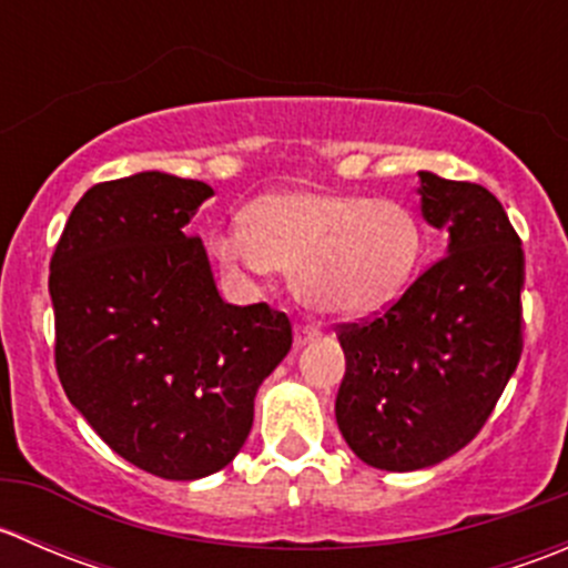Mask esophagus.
I'll return each instance as SVG.
<instances>
[{"mask_svg":"<svg viewBox=\"0 0 568 568\" xmlns=\"http://www.w3.org/2000/svg\"><path fill=\"white\" fill-rule=\"evenodd\" d=\"M321 335V326L313 324V321H300L294 329V337H296V346H302V343L313 341V337Z\"/></svg>","mask_w":568,"mask_h":568,"instance_id":"obj_1","label":"esophagus"}]
</instances>
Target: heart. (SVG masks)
Instances as JSON below:
<instances>
[{
  "label": "heart",
  "mask_w": 568,
  "mask_h": 568,
  "mask_svg": "<svg viewBox=\"0 0 568 568\" xmlns=\"http://www.w3.org/2000/svg\"><path fill=\"white\" fill-rule=\"evenodd\" d=\"M216 255L255 272L285 268L302 302L332 316H363L415 274L423 231L409 209L363 194L283 192L255 200L244 227L214 239Z\"/></svg>",
  "instance_id": "obj_1"
}]
</instances>
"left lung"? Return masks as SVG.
<instances>
[{"label": "left lung", "instance_id": "obj_1", "mask_svg": "<svg viewBox=\"0 0 568 568\" xmlns=\"http://www.w3.org/2000/svg\"><path fill=\"white\" fill-rule=\"evenodd\" d=\"M423 214L448 255L382 313L337 324L346 374L337 428L365 464L432 467L473 443L523 357L525 252L480 183L420 173Z\"/></svg>", "mask_w": 568, "mask_h": 568}]
</instances>
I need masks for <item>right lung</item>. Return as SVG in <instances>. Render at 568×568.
<instances>
[{"instance_id":"obj_1","label":"right lung","mask_w":568,"mask_h":568,"mask_svg":"<svg viewBox=\"0 0 568 568\" xmlns=\"http://www.w3.org/2000/svg\"><path fill=\"white\" fill-rule=\"evenodd\" d=\"M211 194L168 173L95 183L51 255L62 390L114 454L170 480L233 462L257 387L294 343L283 311L216 294L186 227Z\"/></svg>"}]
</instances>
